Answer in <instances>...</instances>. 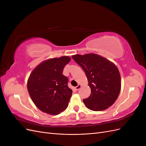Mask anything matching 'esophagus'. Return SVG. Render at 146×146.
I'll return each instance as SVG.
<instances>
[{"mask_svg":"<svg viewBox=\"0 0 146 146\" xmlns=\"http://www.w3.org/2000/svg\"><path fill=\"white\" fill-rule=\"evenodd\" d=\"M80 88H81V85H78L77 86L75 87V89H76L77 91H78L79 89H80Z\"/></svg>","mask_w":146,"mask_h":146,"instance_id":"1","label":"esophagus"}]
</instances>
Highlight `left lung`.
<instances>
[{"mask_svg": "<svg viewBox=\"0 0 146 146\" xmlns=\"http://www.w3.org/2000/svg\"><path fill=\"white\" fill-rule=\"evenodd\" d=\"M72 58L85 71L91 92L83 99L92 111H103L115 102L121 91L120 73L116 66L104 57L94 54L75 55Z\"/></svg>", "mask_w": 146, "mask_h": 146, "instance_id": "left-lung-1", "label": "left lung"}]
</instances>
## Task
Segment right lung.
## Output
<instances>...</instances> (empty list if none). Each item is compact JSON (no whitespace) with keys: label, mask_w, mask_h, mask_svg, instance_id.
I'll use <instances>...</instances> for the list:
<instances>
[{"label":"right lung","mask_w":146,"mask_h":146,"mask_svg":"<svg viewBox=\"0 0 146 146\" xmlns=\"http://www.w3.org/2000/svg\"><path fill=\"white\" fill-rule=\"evenodd\" d=\"M70 60L68 56L43 61L30 74L27 90L35 105L44 113L56 115L67 108L72 91L63 75Z\"/></svg>","instance_id":"1"}]
</instances>
